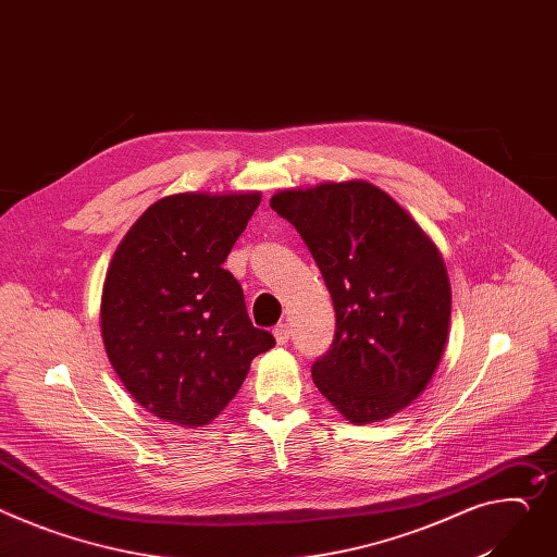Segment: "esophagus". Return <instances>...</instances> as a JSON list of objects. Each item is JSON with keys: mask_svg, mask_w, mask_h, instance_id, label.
Here are the masks:
<instances>
[{"mask_svg": "<svg viewBox=\"0 0 557 557\" xmlns=\"http://www.w3.org/2000/svg\"><path fill=\"white\" fill-rule=\"evenodd\" d=\"M274 338H276L278 346H285L287 338H289V325H287V323L276 325V327H274Z\"/></svg>", "mask_w": 557, "mask_h": 557, "instance_id": "obj_1", "label": "esophagus"}]
</instances>
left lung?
I'll return each mask as SVG.
<instances>
[{
    "mask_svg": "<svg viewBox=\"0 0 557 557\" xmlns=\"http://www.w3.org/2000/svg\"><path fill=\"white\" fill-rule=\"evenodd\" d=\"M330 289L336 332L312 366L319 393L352 423L391 419L431 383L448 341L450 281L410 213L368 181L276 191Z\"/></svg>",
    "mask_w": 557,
    "mask_h": 557,
    "instance_id": "left-lung-1",
    "label": "left lung"
}]
</instances>
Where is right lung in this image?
<instances>
[{
    "label": "right lung",
    "mask_w": 557,
    "mask_h": 557,
    "mask_svg": "<svg viewBox=\"0 0 557 557\" xmlns=\"http://www.w3.org/2000/svg\"><path fill=\"white\" fill-rule=\"evenodd\" d=\"M261 191H185L156 200L107 270L100 330L122 386L189 428L216 419L274 336L253 327L223 268Z\"/></svg>",
    "instance_id": "add662e5"
}]
</instances>
